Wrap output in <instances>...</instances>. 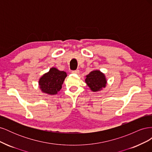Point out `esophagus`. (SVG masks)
Returning a JSON list of instances; mask_svg holds the SVG:
<instances>
[{
	"mask_svg": "<svg viewBox=\"0 0 152 152\" xmlns=\"http://www.w3.org/2000/svg\"><path fill=\"white\" fill-rule=\"evenodd\" d=\"M72 73H74V74H79V70H73L72 72Z\"/></svg>",
	"mask_w": 152,
	"mask_h": 152,
	"instance_id": "34e87169",
	"label": "esophagus"
}]
</instances>
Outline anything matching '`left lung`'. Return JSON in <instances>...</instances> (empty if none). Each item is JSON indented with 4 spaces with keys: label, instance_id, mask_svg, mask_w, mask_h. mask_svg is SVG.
<instances>
[{
    "label": "left lung",
    "instance_id": "left-lung-1",
    "mask_svg": "<svg viewBox=\"0 0 152 152\" xmlns=\"http://www.w3.org/2000/svg\"><path fill=\"white\" fill-rule=\"evenodd\" d=\"M91 91L94 92L102 90L107 84V80L104 75L99 70H94L86 75L85 80Z\"/></svg>",
    "mask_w": 152,
    "mask_h": 152
}]
</instances>
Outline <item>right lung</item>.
Returning <instances> with one entry per match:
<instances>
[{
	"label": "right lung",
	"mask_w": 152,
	"mask_h": 152,
	"mask_svg": "<svg viewBox=\"0 0 152 152\" xmlns=\"http://www.w3.org/2000/svg\"><path fill=\"white\" fill-rule=\"evenodd\" d=\"M66 73L59 71L56 68H51L39 79V87L43 93L50 95L56 94L61 90Z\"/></svg>",
	"instance_id": "1"
}]
</instances>
